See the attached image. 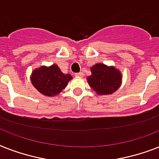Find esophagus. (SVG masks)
<instances>
[{
    "mask_svg": "<svg viewBox=\"0 0 159 159\" xmlns=\"http://www.w3.org/2000/svg\"><path fill=\"white\" fill-rule=\"evenodd\" d=\"M76 77H83V73H76L75 74Z\"/></svg>",
    "mask_w": 159,
    "mask_h": 159,
    "instance_id": "1",
    "label": "esophagus"
}]
</instances>
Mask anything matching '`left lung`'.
Instances as JSON below:
<instances>
[{"instance_id":"obj_1","label":"left lung","mask_w":159,"mask_h":159,"mask_svg":"<svg viewBox=\"0 0 159 159\" xmlns=\"http://www.w3.org/2000/svg\"><path fill=\"white\" fill-rule=\"evenodd\" d=\"M91 75L86 77V80L97 95H111L122 85V73L114 66L98 63L91 67Z\"/></svg>"}]
</instances>
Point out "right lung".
I'll list each match as a JSON object with an SVG mask.
<instances>
[{"label":"right lung","mask_w":159,"mask_h":159,"mask_svg":"<svg viewBox=\"0 0 159 159\" xmlns=\"http://www.w3.org/2000/svg\"><path fill=\"white\" fill-rule=\"evenodd\" d=\"M33 86L41 94L53 97L56 96L64 90L73 79L69 74H64L61 72L57 64L51 66H41L32 72L30 77Z\"/></svg>","instance_id":"obj_1"}]
</instances>
